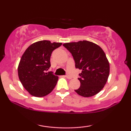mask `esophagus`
<instances>
[{"mask_svg": "<svg viewBox=\"0 0 131 131\" xmlns=\"http://www.w3.org/2000/svg\"><path fill=\"white\" fill-rule=\"evenodd\" d=\"M65 77L67 78V79H72V77H71L70 76H68V75H66Z\"/></svg>", "mask_w": 131, "mask_h": 131, "instance_id": "1", "label": "esophagus"}]
</instances>
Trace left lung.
Returning <instances> with one entry per match:
<instances>
[{
  "mask_svg": "<svg viewBox=\"0 0 131 131\" xmlns=\"http://www.w3.org/2000/svg\"><path fill=\"white\" fill-rule=\"evenodd\" d=\"M71 53L79 74L81 85L74 91L84 97L97 94L104 88L110 74V63L104 51L97 44L88 40L63 43Z\"/></svg>",
  "mask_w": 131,
  "mask_h": 131,
  "instance_id": "8db88e82",
  "label": "left lung"
}]
</instances>
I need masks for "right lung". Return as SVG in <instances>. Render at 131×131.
<instances>
[{
    "mask_svg": "<svg viewBox=\"0 0 131 131\" xmlns=\"http://www.w3.org/2000/svg\"><path fill=\"white\" fill-rule=\"evenodd\" d=\"M61 44L40 40L30 45L23 54L18 74L23 86L31 95L45 97L55 88L58 77L47 71L50 67L51 54Z\"/></svg>",
    "mask_w": 131,
    "mask_h": 131,
    "instance_id": "right-lung-1",
    "label": "right lung"
}]
</instances>
